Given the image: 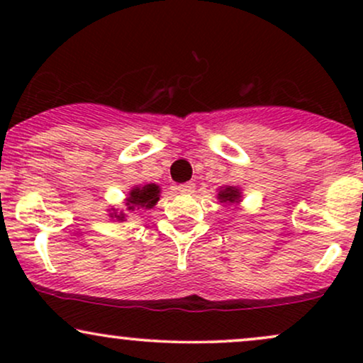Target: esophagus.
I'll use <instances>...</instances> for the list:
<instances>
[{"mask_svg": "<svg viewBox=\"0 0 363 363\" xmlns=\"http://www.w3.org/2000/svg\"><path fill=\"white\" fill-rule=\"evenodd\" d=\"M194 189H196L194 182H186V184H179L177 186V191H179V193H182V194L194 193Z\"/></svg>", "mask_w": 363, "mask_h": 363, "instance_id": "esophagus-1", "label": "esophagus"}]
</instances>
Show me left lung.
Masks as SVG:
<instances>
[{
	"mask_svg": "<svg viewBox=\"0 0 363 363\" xmlns=\"http://www.w3.org/2000/svg\"><path fill=\"white\" fill-rule=\"evenodd\" d=\"M240 198V193L239 189H235V187H225L223 191H220L218 193V199L222 203H235L239 201Z\"/></svg>",
	"mask_w": 363,
	"mask_h": 363,
	"instance_id": "8db88e82",
	"label": "left lung"
}]
</instances>
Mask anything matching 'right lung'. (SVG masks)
Here are the masks:
<instances>
[{"instance_id":"1","label":"right lung","mask_w":363,"mask_h":363,"mask_svg":"<svg viewBox=\"0 0 363 363\" xmlns=\"http://www.w3.org/2000/svg\"><path fill=\"white\" fill-rule=\"evenodd\" d=\"M158 186L155 184H147L143 187H135V189L129 193V198L126 201V206L129 211H135V210H148V208L155 206V203L158 201ZM118 220H123L124 215H114Z\"/></svg>"}]
</instances>
